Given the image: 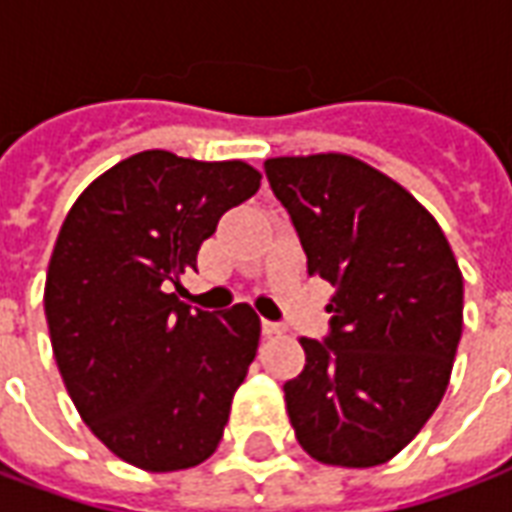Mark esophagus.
<instances>
[{"label": "esophagus", "mask_w": 512, "mask_h": 512, "mask_svg": "<svg viewBox=\"0 0 512 512\" xmlns=\"http://www.w3.org/2000/svg\"><path fill=\"white\" fill-rule=\"evenodd\" d=\"M260 330H263V335H266V338H274V335H282V332H285V327H282V324H277V321H263V324H260Z\"/></svg>", "instance_id": "obj_1"}]
</instances>
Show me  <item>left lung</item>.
<instances>
[{
  "label": "left lung",
  "mask_w": 512,
  "mask_h": 512,
  "mask_svg": "<svg viewBox=\"0 0 512 512\" xmlns=\"http://www.w3.org/2000/svg\"><path fill=\"white\" fill-rule=\"evenodd\" d=\"M307 274L335 288L324 341L282 385L296 441L327 466L399 455L441 405L463 332V274L446 235L399 182L349 155L271 157Z\"/></svg>",
  "instance_id": "left-lung-1"
}]
</instances>
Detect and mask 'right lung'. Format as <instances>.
Wrapping results in <instances>:
<instances>
[{
  "label": "right lung",
  "mask_w": 512,
  "mask_h": 512,
  "mask_svg": "<svg viewBox=\"0 0 512 512\" xmlns=\"http://www.w3.org/2000/svg\"><path fill=\"white\" fill-rule=\"evenodd\" d=\"M257 188L241 160L149 149L91 182L60 227L44 291L52 352L82 421L130 466L180 471L219 446L260 318L246 302L207 313L166 291Z\"/></svg>",
  "instance_id": "obj_1"
}]
</instances>
